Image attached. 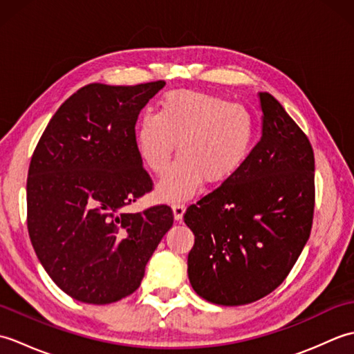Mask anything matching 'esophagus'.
<instances>
[{
  "label": "esophagus",
  "instance_id": "1",
  "mask_svg": "<svg viewBox=\"0 0 354 354\" xmlns=\"http://www.w3.org/2000/svg\"><path fill=\"white\" fill-rule=\"evenodd\" d=\"M171 207H173V216H175V219L181 221L184 213H185V202L176 201V202H173Z\"/></svg>",
  "mask_w": 354,
  "mask_h": 354
}]
</instances>
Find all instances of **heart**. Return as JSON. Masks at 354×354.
<instances>
[{"label":"heart","instance_id":"heart-1","mask_svg":"<svg viewBox=\"0 0 354 354\" xmlns=\"http://www.w3.org/2000/svg\"><path fill=\"white\" fill-rule=\"evenodd\" d=\"M255 124L246 106L223 97L171 91L156 114H145L135 126V146L142 164L162 175L179 141L181 156L158 184L167 201L189 198L202 181L222 184L243 167L251 153Z\"/></svg>","mask_w":354,"mask_h":354}]
</instances>
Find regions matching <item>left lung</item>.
<instances>
[{"label":"left lung","instance_id":"obj_1","mask_svg":"<svg viewBox=\"0 0 354 354\" xmlns=\"http://www.w3.org/2000/svg\"><path fill=\"white\" fill-rule=\"evenodd\" d=\"M261 138L237 175L192 204L189 278L219 306H243L280 286L310 236L315 156L275 97L260 93Z\"/></svg>","mask_w":354,"mask_h":354}]
</instances>
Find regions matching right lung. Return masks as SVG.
Returning <instances> with one entry per match:
<instances>
[{"mask_svg":"<svg viewBox=\"0 0 354 354\" xmlns=\"http://www.w3.org/2000/svg\"><path fill=\"white\" fill-rule=\"evenodd\" d=\"M164 85L80 88L56 111L32 155L28 236L51 280L77 301L109 304L137 290L173 225L165 204L124 209L153 189L135 146V123Z\"/></svg>","mask_w":354,"mask_h":354,"instance_id":"add662e5","label":"right lung"}]
</instances>
